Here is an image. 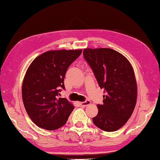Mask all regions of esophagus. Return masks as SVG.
Listing matches in <instances>:
<instances>
[{
	"label": "esophagus",
	"instance_id": "34e87169",
	"mask_svg": "<svg viewBox=\"0 0 160 160\" xmlns=\"http://www.w3.org/2000/svg\"><path fill=\"white\" fill-rule=\"evenodd\" d=\"M91 103V102L90 101H86L84 102H80L79 104L80 106L82 107H86L87 106H88V105H90Z\"/></svg>",
	"mask_w": 160,
	"mask_h": 160
}]
</instances>
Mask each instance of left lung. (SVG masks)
Returning <instances> with one entry per match:
<instances>
[{
  "label": "left lung",
  "mask_w": 160,
  "mask_h": 160,
  "mask_svg": "<svg viewBox=\"0 0 160 160\" xmlns=\"http://www.w3.org/2000/svg\"><path fill=\"white\" fill-rule=\"evenodd\" d=\"M83 57L100 88L106 91L103 103L97 105L93 123L104 131H116L126 123L136 105L138 86L133 68L126 57L110 48H86Z\"/></svg>",
  "instance_id": "8db88e82"
}]
</instances>
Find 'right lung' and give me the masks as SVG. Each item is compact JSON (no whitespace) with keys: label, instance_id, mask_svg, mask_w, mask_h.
Returning <instances> with one entry per match:
<instances>
[{"label":"right lung","instance_id":"1","mask_svg":"<svg viewBox=\"0 0 160 160\" xmlns=\"http://www.w3.org/2000/svg\"><path fill=\"white\" fill-rule=\"evenodd\" d=\"M82 49H61L44 52L33 60L25 73L22 96L26 112L34 123L48 130L66 123L74 108L65 98H58L70 64Z\"/></svg>","mask_w":160,"mask_h":160}]
</instances>
